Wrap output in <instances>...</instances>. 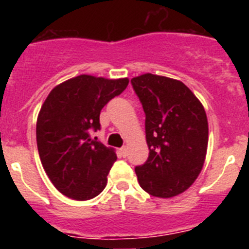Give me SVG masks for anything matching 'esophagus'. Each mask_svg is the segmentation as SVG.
<instances>
[{
  "instance_id": "obj_1",
  "label": "esophagus",
  "mask_w": 249,
  "mask_h": 249,
  "mask_svg": "<svg viewBox=\"0 0 249 249\" xmlns=\"http://www.w3.org/2000/svg\"><path fill=\"white\" fill-rule=\"evenodd\" d=\"M120 152H121V155H122L123 157H126V156H127V147H122V148L120 149Z\"/></svg>"
}]
</instances>
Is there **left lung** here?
I'll return each mask as SVG.
<instances>
[{"label":"left lung","instance_id":"1","mask_svg":"<svg viewBox=\"0 0 249 249\" xmlns=\"http://www.w3.org/2000/svg\"><path fill=\"white\" fill-rule=\"evenodd\" d=\"M146 114L149 156L135 168L151 196L171 198L190 188L206 160L208 122L203 106L181 81L146 73L131 80Z\"/></svg>","mask_w":249,"mask_h":249}]
</instances>
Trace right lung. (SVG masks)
<instances>
[{"label":"right lung","instance_id":"1","mask_svg":"<svg viewBox=\"0 0 249 249\" xmlns=\"http://www.w3.org/2000/svg\"><path fill=\"white\" fill-rule=\"evenodd\" d=\"M128 82L81 74L56 86L43 102L36 126L38 155L51 182L66 197L87 201L105 190L117 156L92 140L91 132L101 128V109Z\"/></svg>","mask_w":249,"mask_h":249}]
</instances>
